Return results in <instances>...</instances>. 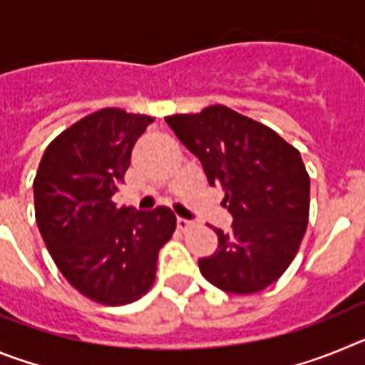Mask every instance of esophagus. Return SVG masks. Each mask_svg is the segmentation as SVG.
I'll return each instance as SVG.
<instances>
[{
    "instance_id": "esophagus-1",
    "label": "esophagus",
    "mask_w": 365,
    "mask_h": 365,
    "mask_svg": "<svg viewBox=\"0 0 365 365\" xmlns=\"http://www.w3.org/2000/svg\"><path fill=\"white\" fill-rule=\"evenodd\" d=\"M193 227V222L188 221V219H182V217H177V228L182 232H186L188 228Z\"/></svg>"
}]
</instances>
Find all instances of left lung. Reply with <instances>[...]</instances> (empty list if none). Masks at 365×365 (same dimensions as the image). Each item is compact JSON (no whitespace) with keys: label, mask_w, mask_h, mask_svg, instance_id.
Wrapping results in <instances>:
<instances>
[{"label":"left lung","mask_w":365,"mask_h":365,"mask_svg":"<svg viewBox=\"0 0 365 365\" xmlns=\"http://www.w3.org/2000/svg\"><path fill=\"white\" fill-rule=\"evenodd\" d=\"M164 120L201 160L208 182L225 190L234 217L230 232L214 228L217 250L199 259V270L221 291H263L289 269L307 230L311 179L302 155L227 106Z\"/></svg>","instance_id":"8db88e82"}]
</instances>
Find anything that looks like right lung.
<instances>
[{
    "label": "right lung",
    "mask_w": 365,
    "mask_h": 365,
    "mask_svg": "<svg viewBox=\"0 0 365 365\" xmlns=\"http://www.w3.org/2000/svg\"><path fill=\"white\" fill-rule=\"evenodd\" d=\"M153 118L118 108L91 113L47 146L34 177V212L63 278L102 305H125L155 282L157 257L175 215L113 202L131 150Z\"/></svg>",
    "instance_id": "right-lung-1"
}]
</instances>
